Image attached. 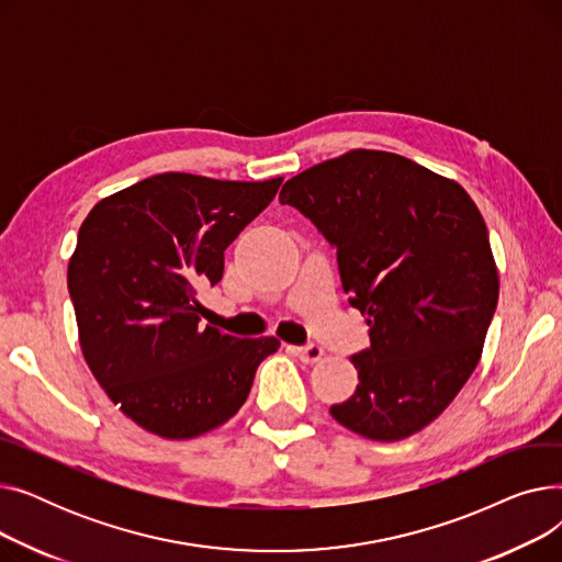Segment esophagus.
<instances>
[{"mask_svg":"<svg viewBox=\"0 0 562 562\" xmlns=\"http://www.w3.org/2000/svg\"><path fill=\"white\" fill-rule=\"evenodd\" d=\"M296 352V358H301L305 364H316L323 358V348L316 344H307V346H293L291 348Z\"/></svg>","mask_w":562,"mask_h":562,"instance_id":"1","label":"esophagus"}]
</instances>
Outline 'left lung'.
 I'll return each mask as SVG.
<instances>
[{
  "label": "left lung",
  "instance_id": "1",
  "mask_svg": "<svg viewBox=\"0 0 562 562\" xmlns=\"http://www.w3.org/2000/svg\"><path fill=\"white\" fill-rule=\"evenodd\" d=\"M337 248L348 303L371 346L358 390L330 407L348 430L398 441L426 428L474 373L498 301L476 202L449 177L382 150L316 164L280 191Z\"/></svg>",
  "mask_w": 562,
  "mask_h": 562
}]
</instances>
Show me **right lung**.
Segmentation results:
<instances>
[{"label":"right lung","instance_id":"1","mask_svg":"<svg viewBox=\"0 0 562 562\" xmlns=\"http://www.w3.org/2000/svg\"><path fill=\"white\" fill-rule=\"evenodd\" d=\"M280 184L161 172L100 200L81 223L68 289L83 360L147 432L191 439L218 428L280 348L276 337L202 326L195 299L223 278L225 248Z\"/></svg>","mask_w":562,"mask_h":562}]
</instances>
